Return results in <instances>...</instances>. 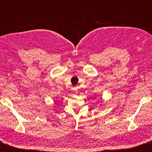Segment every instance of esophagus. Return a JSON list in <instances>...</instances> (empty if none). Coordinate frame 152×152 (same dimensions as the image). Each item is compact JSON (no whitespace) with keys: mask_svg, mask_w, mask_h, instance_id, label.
Wrapping results in <instances>:
<instances>
[{"mask_svg":"<svg viewBox=\"0 0 152 152\" xmlns=\"http://www.w3.org/2000/svg\"><path fill=\"white\" fill-rule=\"evenodd\" d=\"M72 91H73V92H77V89L75 88H72Z\"/></svg>","mask_w":152,"mask_h":152,"instance_id":"34e87169","label":"esophagus"}]
</instances>
